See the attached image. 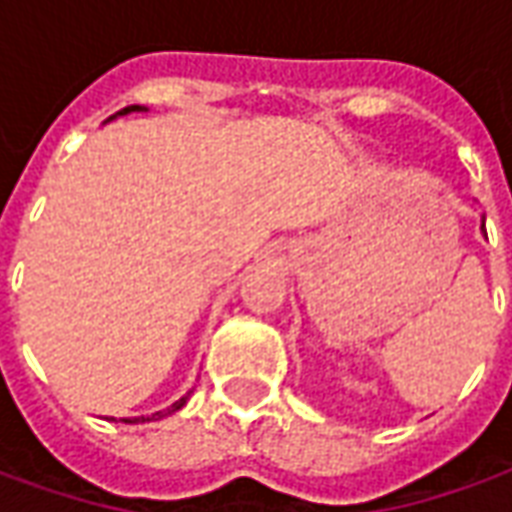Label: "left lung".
<instances>
[{
	"instance_id": "left-lung-1",
	"label": "left lung",
	"mask_w": 512,
	"mask_h": 512,
	"mask_svg": "<svg viewBox=\"0 0 512 512\" xmlns=\"http://www.w3.org/2000/svg\"><path fill=\"white\" fill-rule=\"evenodd\" d=\"M480 230H483V235H485V216H483V219H480Z\"/></svg>"
}]
</instances>
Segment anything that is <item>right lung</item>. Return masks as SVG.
<instances>
[{"instance_id":"1","label":"right lung","mask_w":512,"mask_h":512,"mask_svg":"<svg viewBox=\"0 0 512 512\" xmlns=\"http://www.w3.org/2000/svg\"><path fill=\"white\" fill-rule=\"evenodd\" d=\"M131 112H147V106H139V104L126 106V109H120V112L109 117V120H115V117H123V115H131ZM189 397H191V392H186V395L180 397L178 403H172V406L164 408V411H156V414H150V417H126L123 422H131V425H134V422H153V419H161V417H167V414H175V411H180V408L186 406V400H189Z\"/></svg>"}]
</instances>
